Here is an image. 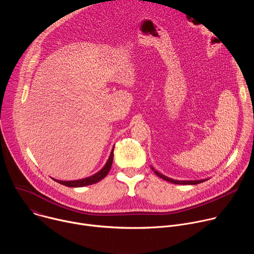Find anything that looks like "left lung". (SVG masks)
I'll use <instances>...</instances> for the list:
<instances>
[{
	"label": "left lung",
	"mask_w": 254,
	"mask_h": 254,
	"mask_svg": "<svg viewBox=\"0 0 254 254\" xmlns=\"http://www.w3.org/2000/svg\"><path fill=\"white\" fill-rule=\"evenodd\" d=\"M153 171L156 173V175L166 181H168V182H171L173 184H179V185H196V184H199V183H202V182H205L206 180H198V181H179V180H174V179H171V178H168L166 177L165 175L157 172L153 167H152Z\"/></svg>",
	"instance_id": "1"
}]
</instances>
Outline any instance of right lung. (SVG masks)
<instances>
[{
  "mask_svg": "<svg viewBox=\"0 0 254 254\" xmlns=\"http://www.w3.org/2000/svg\"><path fill=\"white\" fill-rule=\"evenodd\" d=\"M114 149H115V147H114ZM114 149H113L111 156H110V158H108L106 164L104 165V167L96 174H94L88 178H84L81 180H75V181H60V180H56V179H54V181H56V182L59 184L67 186V187H84V186L92 185V184L99 182L100 180H102L108 174V172H110V170L112 168L113 160H114Z\"/></svg>",
  "mask_w": 254,
  "mask_h": 254,
  "instance_id": "1",
  "label": "right lung"
}]
</instances>
